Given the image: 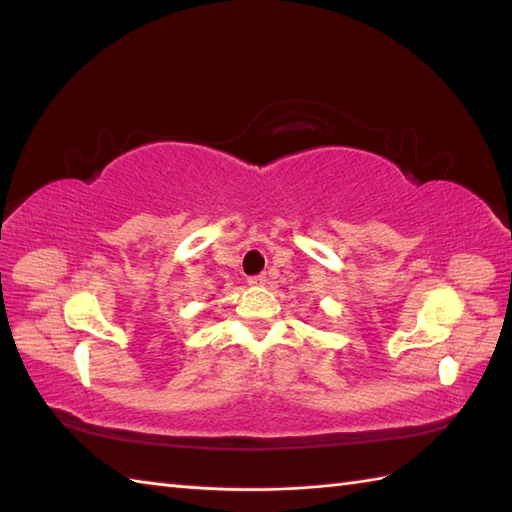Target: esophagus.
I'll return each mask as SVG.
<instances>
[{"label": "esophagus", "instance_id": "esophagus-1", "mask_svg": "<svg viewBox=\"0 0 512 512\" xmlns=\"http://www.w3.org/2000/svg\"><path fill=\"white\" fill-rule=\"evenodd\" d=\"M248 284H250V286H255V288H257V286H264V284H266V275L262 273V275H253V277H248Z\"/></svg>", "mask_w": 512, "mask_h": 512}]
</instances>
